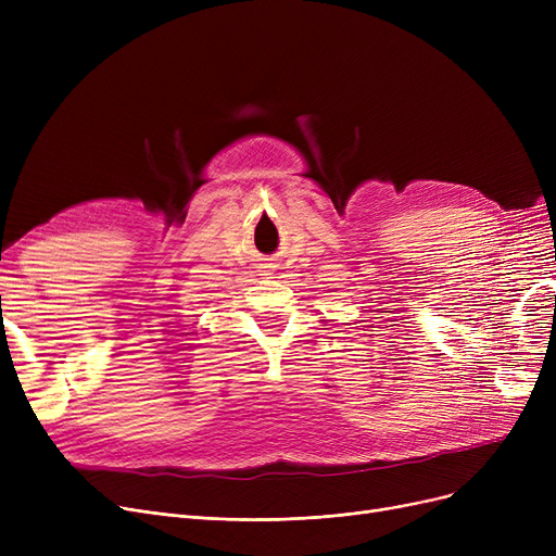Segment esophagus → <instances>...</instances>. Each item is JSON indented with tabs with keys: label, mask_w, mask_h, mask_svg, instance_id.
I'll return each instance as SVG.
<instances>
[{
	"label": "esophagus",
	"mask_w": 556,
	"mask_h": 556,
	"mask_svg": "<svg viewBox=\"0 0 556 556\" xmlns=\"http://www.w3.org/2000/svg\"><path fill=\"white\" fill-rule=\"evenodd\" d=\"M261 268H263V270H261L263 275H273V268H275V266H273V263H263Z\"/></svg>",
	"instance_id": "34e87169"
}]
</instances>
